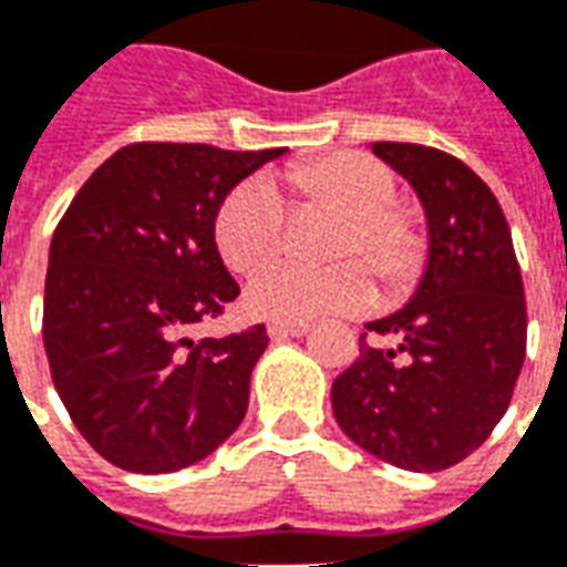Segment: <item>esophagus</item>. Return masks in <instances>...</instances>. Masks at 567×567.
Segmentation results:
<instances>
[{"label":"esophagus","instance_id":"esophagus-1","mask_svg":"<svg viewBox=\"0 0 567 567\" xmlns=\"http://www.w3.org/2000/svg\"><path fill=\"white\" fill-rule=\"evenodd\" d=\"M310 331V324H287V322H271L269 337L271 340H287V337H305Z\"/></svg>","mask_w":567,"mask_h":567}]
</instances>
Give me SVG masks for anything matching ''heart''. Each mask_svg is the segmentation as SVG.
<instances>
[{
	"label": "heart",
	"mask_w": 567,
	"mask_h": 567,
	"mask_svg": "<svg viewBox=\"0 0 567 567\" xmlns=\"http://www.w3.org/2000/svg\"><path fill=\"white\" fill-rule=\"evenodd\" d=\"M292 206L337 213L324 254L354 256L375 271L390 298L405 296L425 266L423 230L399 209V179L384 162L367 153L337 151L289 165L280 174ZM287 227V209L269 179L251 177L224 195L215 213V245L234 271H257L275 260ZM354 259V260H355ZM353 260V261H354ZM331 262L322 269L271 266L248 284L245 305L271 322L307 324L322 316L363 313L375 287L360 264Z\"/></svg>",
	"instance_id": "heart-1"
}]
</instances>
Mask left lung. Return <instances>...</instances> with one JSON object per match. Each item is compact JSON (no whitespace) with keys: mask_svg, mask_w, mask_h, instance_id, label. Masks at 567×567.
Returning a JSON list of instances; mask_svg holds the SVG:
<instances>
[{"mask_svg":"<svg viewBox=\"0 0 567 567\" xmlns=\"http://www.w3.org/2000/svg\"><path fill=\"white\" fill-rule=\"evenodd\" d=\"M372 153L414 186L429 260L402 310L367 324V343L333 379L337 423L361 450L414 473L446 471L488 441L526 358V301L512 230L482 177L450 153L375 142Z\"/></svg>","mask_w":567,"mask_h":567,"instance_id":"obj_1","label":"left lung"}]
</instances>
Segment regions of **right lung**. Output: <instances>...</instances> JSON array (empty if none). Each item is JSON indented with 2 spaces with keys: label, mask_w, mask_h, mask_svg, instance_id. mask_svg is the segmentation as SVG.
Returning a JSON list of instances; mask_svg holds the SVG:
<instances>
[{
  "label": "right lung",
  "mask_w": 567,
  "mask_h": 567,
  "mask_svg": "<svg viewBox=\"0 0 567 567\" xmlns=\"http://www.w3.org/2000/svg\"><path fill=\"white\" fill-rule=\"evenodd\" d=\"M271 151L126 144L55 227L43 289L52 384L82 437L133 473L200 462L239 429L266 324L188 340L239 296L215 245L224 195Z\"/></svg>",
  "instance_id": "1"
}]
</instances>
